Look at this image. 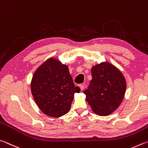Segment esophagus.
I'll list each match as a JSON object with an SVG mask.
<instances>
[{
	"label": "esophagus",
	"instance_id": "1",
	"mask_svg": "<svg viewBox=\"0 0 148 148\" xmlns=\"http://www.w3.org/2000/svg\"><path fill=\"white\" fill-rule=\"evenodd\" d=\"M79 86L80 87V88H81V90H84V85H82V84H80V85H79Z\"/></svg>",
	"mask_w": 148,
	"mask_h": 148
}]
</instances>
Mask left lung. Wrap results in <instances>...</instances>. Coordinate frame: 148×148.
Here are the masks:
<instances>
[{
  "mask_svg": "<svg viewBox=\"0 0 148 148\" xmlns=\"http://www.w3.org/2000/svg\"><path fill=\"white\" fill-rule=\"evenodd\" d=\"M92 79L83 92L92 110L99 116H108L122 102L126 81L121 71L108 62H102L92 68Z\"/></svg>",
  "mask_w": 148,
  "mask_h": 148,
  "instance_id": "1",
  "label": "left lung"
}]
</instances>
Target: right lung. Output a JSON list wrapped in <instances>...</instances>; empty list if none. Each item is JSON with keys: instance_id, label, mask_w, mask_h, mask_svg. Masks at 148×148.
Returning a JSON list of instances; mask_svg holds the SVG:
<instances>
[{"instance_id": "1", "label": "right lung", "mask_w": 148, "mask_h": 148, "mask_svg": "<svg viewBox=\"0 0 148 148\" xmlns=\"http://www.w3.org/2000/svg\"><path fill=\"white\" fill-rule=\"evenodd\" d=\"M81 89L75 86L68 66L51 58L35 71L31 82V92L40 110L49 116L58 118L69 112L75 93Z\"/></svg>"}]
</instances>
